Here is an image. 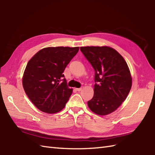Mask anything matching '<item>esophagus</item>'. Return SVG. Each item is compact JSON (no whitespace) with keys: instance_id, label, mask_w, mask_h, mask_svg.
I'll list each match as a JSON object with an SVG mask.
<instances>
[{"instance_id":"34e87169","label":"esophagus","mask_w":155,"mask_h":155,"mask_svg":"<svg viewBox=\"0 0 155 155\" xmlns=\"http://www.w3.org/2000/svg\"><path fill=\"white\" fill-rule=\"evenodd\" d=\"M75 89H76V91H80L82 89L81 87L80 88H75Z\"/></svg>"}]
</instances>
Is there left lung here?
<instances>
[{"mask_svg":"<svg viewBox=\"0 0 155 155\" xmlns=\"http://www.w3.org/2000/svg\"><path fill=\"white\" fill-rule=\"evenodd\" d=\"M80 50L95 70L94 95L88 107L98 115L110 114L126 100L131 87L127 63L109 47H81Z\"/></svg>","mask_w":155,"mask_h":155,"instance_id":"8db88e82","label":"left lung"}]
</instances>
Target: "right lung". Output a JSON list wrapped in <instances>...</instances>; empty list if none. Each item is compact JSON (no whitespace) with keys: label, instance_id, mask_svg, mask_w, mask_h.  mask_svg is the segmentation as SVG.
Listing matches in <instances>:
<instances>
[{"label":"right lung","instance_id":"add662e5","mask_svg":"<svg viewBox=\"0 0 155 155\" xmlns=\"http://www.w3.org/2000/svg\"><path fill=\"white\" fill-rule=\"evenodd\" d=\"M79 47H47L28 62L22 84L26 95L41 111L54 114L65 107L72 93L63 73Z\"/></svg>","mask_w":155,"mask_h":155}]
</instances>
